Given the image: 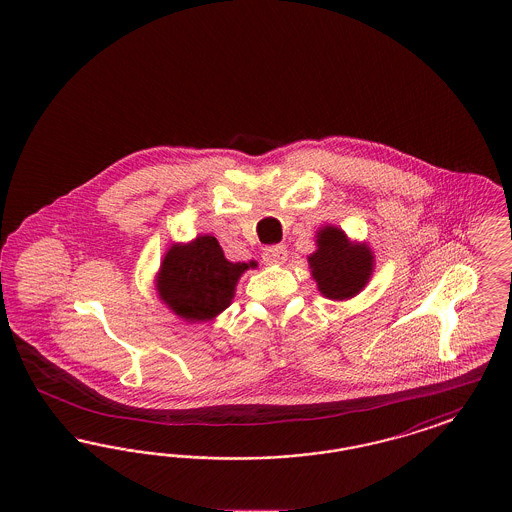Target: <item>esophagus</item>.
I'll return each mask as SVG.
<instances>
[{"instance_id":"1","label":"esophagus","mask_w":512,"mask_h":512,"mask_svg":"<svg viewBox=\"0 0 512 512\" xmlns=\"http://www.w3.org/2000/svg\"><path fill=\"white\" fill-rule=\"evenodd\" d=\"M288 259V249L284 245H270L263 251V261L272 267L284 265Z\"/></svg>"}]
</instances>
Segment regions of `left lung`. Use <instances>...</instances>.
Instances as JSON below:
<instances>
[{
    "instance_id": "1",
    "label": "left lung",
    "mask_w": 512,
    "mask_h": 512,
    "mask_svg": "<svg viewBox=\"0 0 512 512\" xmlns=\"http://www.w3.org/2000/svg\"><path fill=\"white\" fill-rule=\"evenodd\" d=\"M315 244L317 249L307 261L320 295L347 301L363 292L374 272V253L368 244L351 240L334 224L318 228Z\"/></svg>"
}]
</instances>
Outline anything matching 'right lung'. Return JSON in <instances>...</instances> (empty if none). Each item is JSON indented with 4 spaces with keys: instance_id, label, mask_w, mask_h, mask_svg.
<instances>
[{
    "instance_id": "obj_1",
    "label": "right lung",
    "mask_w": 512,
    "mask_h": 512,
    "mask_svg": "<svg viewBox=\"0 0 512 512\" xmlns=\"http://www.w3.org/2000/svg\"><path fill=\"white\" fill-rule=\"evenodd\" d=\"M255 261L230 263L215 236L171 244L155 274V292L186 322H207L230 307L238 280Z\"/></svg>"
}]
</instances>
